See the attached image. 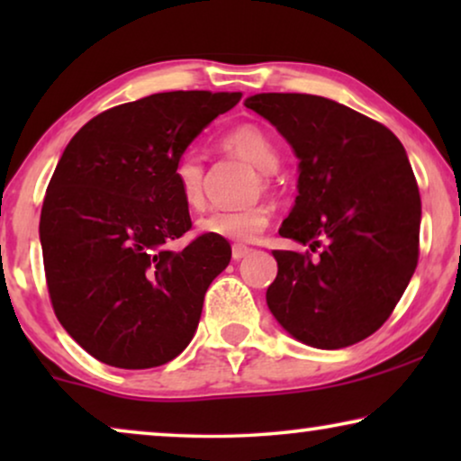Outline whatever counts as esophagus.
Segmentation results:
<instances>
[{
    "label": "esophagus",
    "mask_w": 461,
    "mask_h": 461,
    "mask_svg": "<svg viewBox=\"0 0 461 461\" xmlns=\"http://www.w3.org/2000/svg\"><path fill=\"white\" fill-rule=\"evenodd\" d=\"M251 249L245 248V245H232V260H243L245 256H249Z\"/></svg>",
    "instance_id": "esophagus-1"
}]
</instances>
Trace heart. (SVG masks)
Wrapping results in <instances>:
<instances>
[{"mask_svg":"<svg viewBox=\"0 0 461 461\" xmlns=\"http://www.w3.org/2000/svg\"><path fill=\"white\" fill-rule=\"evenodd\" d=\"M222 147L229 153L249 161L262 172H275L279 166V150L273 138L260 125L245 123L230 130L222 138ZM174 185L180 199L191 210L205 205V167L199 155H180L174 163ZM270 222V207L264 203L239 207V210H216L197 220V230L205 237L226 239V241L249 243L262 235Z\"/></svg>","mask_w":461,"mask_h":461,"instance_id":"1","label":"heart"}]
</instances>
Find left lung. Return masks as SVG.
Wrapping results in <instances>:
<instances>
[{"mask_svg": "<svg viewBox=\"0 0 461 461\" xmlns=\"http://www.w3.org/2000/svg\"><path fill=\"white\" fill-rule=\"evenodd\" d=\"M298 157V197L279 235L319 258L275 249L273 317L298 342L352 346L380 330L418 267L421 201L399 138L386 125L312 94H256Z\"/></svg>", "mask_w": 461, "mask_h": 461, "instance_id": "obj_1", "label": "left lung"}]
</instances>
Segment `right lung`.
Segmentation results:
<instances>
[{
  "label": "right lung",
  "mask_w": 461,
  "mask_h": 461,
  "mask_svg": "<svg viewBox=\"0 0 461 461\" xmlns=\"http://www.w3.org/2000/svg\"><path fill=\"white\" fill-rule=\"evenodd\" d=\"M241 92H163L119 104L67 144L41 207L40 241L60 325L94 358L149 369L197 331L210 283L229 267L226 239L191 229L174 163Z\"/></svg>",
  "instance_id": "1"
}]
</instances>
